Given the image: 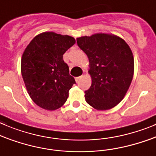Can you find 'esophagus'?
I'll list each match as a JSON object with an SVG mask.
<instances>
[{
    "label": "esophagus",
    "mask_w": 156,
    "mask_h": 156,
    "mask_svg": "<svg viewBox=\"0 0 156 156\" xmlns=\"http://www.w3.org/2000/svg\"><path fill=\"white\" fill-rule=\"evenodd\" d=\"M82 76H78V77H76V82H78V81L80 80V78Z\"/></svg>",
    "instance_id": "esophagus-1"
}]
</instances>
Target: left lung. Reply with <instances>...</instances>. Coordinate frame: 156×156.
I'll return each mask as SVG.
<instances>
[{"mask_svg": "<svg viewBox=\"0 0 156 156\" xmlns=\"http://www.w3.org/2000/svg\"><path fill=\"white\" fill-rule=\"evenodd\" d=\"M76 43L90 61L92 84L85 91L86 101L97 110L112 109L123 99L133 80L131 49L124 40L107 34L81 37Z\"/></svg>", "mask_w": 156, "mask_h": 156, "instance_id": "8db88e82", "label": "left lung"}]
</instances>
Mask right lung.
Returning a JSON list of instances; mask_svg holds the SVG:
<instances>
[{
	"mask_svg": "<svg viewBox=\"0 0 156 156\" xmlns=\"http://www.w3.org/2000/svg\"><path fill=\"white\" fill-rule=\"evenodd\" d=\"M75 43L68 35L44 32L35 37L25 49L21 74L28 94L40 107L52 111L66 103L76 81L69 75L63 54Z\"/></svg>",
	"mask_w": 156,
	"mask_h": 156,
	"instance_id": "right-lung-1",
	"label": "right lung"
}]
</instances>
